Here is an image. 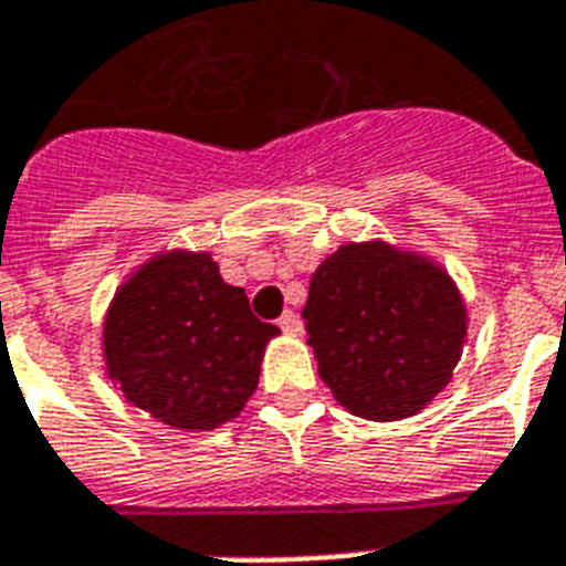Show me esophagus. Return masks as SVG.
I'll return each instance as SVG.
<instances>
[{"label":"esophagus","instance_id":"esophagus-1","mask_svg":"<svg viewBox=\"0 0 566 566\" xmlns=\"http://www.w3.org/2000/svg\"><path fill=\"white\" fill-rule=\"evenodd\" d=\"M279 328L287 332V335H300L302 332V319L293 314V311H284L282 317H279Z\"/></svg>","mask_w":566,"mask_h":566}]
</instances>
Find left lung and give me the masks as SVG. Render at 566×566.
Masks as SVG:
<instances>
[{
	"label": "left lung",
	"instance_id": "8db88e82",
	"mask_svg": "<svg viewBox=\"0 0 566 566\" xmlns=\"http://www.w3.org/2000/svg\"><path fill=\"white\" fill-rule=\"evenodd\" d=\"M302 317L319 378L367 420H402L431 402L467 332L452 279L385 243H346L326 258Z\"/></svg>",
	"mask_w": 566,
	"mask_h": 566
}]
</instances>
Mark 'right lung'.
I'll list each match as a JSON object with an SVG mask.
<instances>
[{
  "instance_id": "right-lung-1",
  "label": "right lung",
  "mask_w": 566,
  "mask_h": 566,
  "mask_svg": "<svg viewBox=\"0 0 566 566\" xmlns=\"http://www.w3.org/2000/svg\"><path fill=\"white\" fill-rule=\"evenodd\" d=\"M273 335L211 255L170 252L114 296L105 358L128 402L172 429H213L243 411Z\"/></svg>"
}]
</instances>
